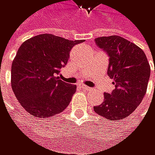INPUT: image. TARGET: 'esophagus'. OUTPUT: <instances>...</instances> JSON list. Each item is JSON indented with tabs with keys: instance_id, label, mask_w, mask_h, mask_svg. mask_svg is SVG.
<instances>
[{
	"instance_id": "esophagus-1",
	"label": "esophagus",
	"mask_w": 155,
	"mask_h": 155,
	"mask_svg": "<svg viewBox=\"0 0 155 155\" xmlns=\"http://www.w3.org/2000/svg\"><path fill=\"white\" fill-rule=\"evenodd\" d=\"M81 88H82L83 90H86V91H92V89L90 88V87H88V86H86V85H82Z\"/></svg>"
}]
</instances>
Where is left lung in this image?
I'll return each mask as SVG.
<instances>
[{
	"label": "left lung",
	"instance_id": "obj_1",
	"mask_svg": "<svg viewBox=\"0 0 155 155\" xmlns=\"http://www.w3.org/2000/svg\"><path fill=\"white\" fill-rule=\"evenodd\" d=\"M95 41L110 57L107 74L115 89L104 94L103 104L94 106V111L106 119L121 120L140 104L151 75L150 64L140 47L120 36L100 37Z\"/></svg>",
	"mask_w": 155,
	"mask_h": 155
}]
</instances>
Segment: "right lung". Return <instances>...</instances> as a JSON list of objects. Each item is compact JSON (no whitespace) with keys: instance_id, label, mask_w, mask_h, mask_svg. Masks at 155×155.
Here are the masks:
<instances>
[{"instance_id":"1","label":"right lung","mask_w":155,"mask_h":155,"mask_svg":"<svg viewBox=\"0 0 155 155\" xmlns=\"http://www.w3.org/2000/svg\"><path fill=\"white\" fill-rule=\"evenodd\" d=\"M83 41L41 34L21 44L12 64L11 85L19 104L31 115L47 118L68 106L77 86L57 75L67 64L71 49Z\"/></svg>"}]
</instances>
